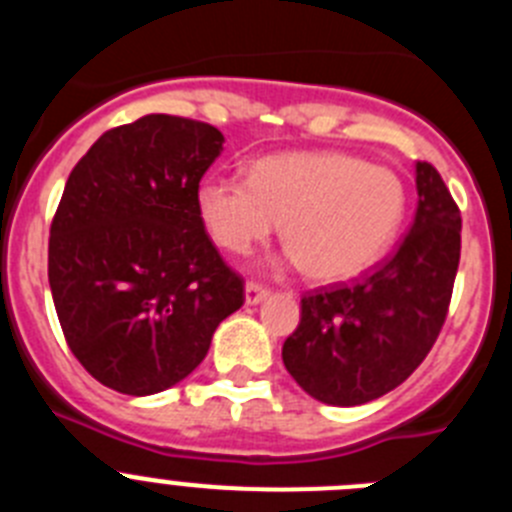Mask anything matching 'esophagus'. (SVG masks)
I'll return each instance as SVG.
<instances>
[{"label": "esophagus", "mask_w": 512, "mask_h": 512, "mask_svg": "<svg viewBox=\"0 0 512 512\" xmlns=\"http://www.w3.org/2000/svg\"><path fill=\"white\" fill-rule=\"evenodd\" d=\"M266 295H269V289L261 287V284L256 282L246 284V305H259V302L266 300Z\"/></svg>", "instance_id": "esophagus-1"}]
</instances>
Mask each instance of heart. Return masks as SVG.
Segmentation results:
<instances>
[{
	"instance_id": "b5f03b06",
	"label": "heart",
	"mask_w": 512,
	"mask_h": 512,
	"mask_svg": "<svg viewBox=\"0 0 512 512\" xmlns=\"http://www.w3.org/2000/svg\"><path fill=\"white\" fill-rule=\"evenodd\" d=\"M197 210L212 241L230 253H248L282 223L292 264L318 282H346L395 241L405 187L392 169L351 153L289 151L253 161L248 179L207 176Z\"/></svg>"
}]
</instances>
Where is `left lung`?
I'll return each mask as SVG.
<instances>
[{
	"instance_id": "8db88e82",
	"label": "left lung",
	"mask_w": 512,
	"mask_h": 512,
	"mask_svg": "<svg viewBox=\"0 0 512 512\" xmlns=\"http://www.w3.org/2000/svg\"><path fill=\"white\" fill-rule=\"evenodd\" d=\"M418 207L405 241L354 284L302 297L282 361L325 405H364L400 387L436 343L461 251V215L441 174L415 164Z\"/></svg>"
}]
</instances>
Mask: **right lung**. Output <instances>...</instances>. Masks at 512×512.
Segmentation results:
<instances>
[{
    "label": "right lung",
    "instance_id": "obj_1",
    "mask_svg": "<svg viewBox=\"0 0 512 512\" xmlns=\"http://www.w3.org/2000/svg\"><path fill=\"white\" fill-rule=\"evenodd\" d=\"M223 143L207 122L143 115L107 130L71 171L48 282L71 354L110 390L146 397L187 379L243 305V279L197 210Z\"/></svg>",
    "mask_w": 512,
    "mask_h": 512
}]
</instances>
